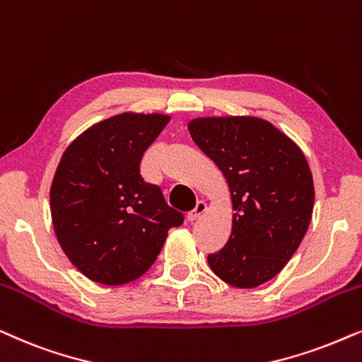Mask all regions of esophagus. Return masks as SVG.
Returning <instances> with one entry per match:
<instances>
[{
	"label": "esophagus",
	"mask_w": 362,
	"mask_h": 362,
	"mask_svg": "<svg viewBox=\"0 0 362 362\" xmlns=\"http://www.w3.org/2000/svg\"><path fill=\"white\" fill-rule=\"evenodd\" d=\"M206 209H208V201L199 199L198 203H196L194 209L187 213V221H196V219L201 218V216L206 213Z\"/></svg>",
	"instance_id": "obj_1"
}]
</instances>
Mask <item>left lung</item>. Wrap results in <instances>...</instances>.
Wrapping results in <instances>:
<instances>
[{
	"label": "left lung",
	"instance_id": "8db88e82",
	"mask_svg": "<svg viewBox=\"0 0 362 362\" xmlns=\"http://www.w3.org/2000/svg\"><path fill=\"white\" fill-rule=\"evenodd\" d=\"M191 138L228 181L233 229L209 267L234 288H256L288 264L311 223L314 182L289 136L256 116H208L187 123Z\"/></svg>",
	"mask_w": 362,
	"mask_h": 362
}]
</instances>
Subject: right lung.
I'll use <instances>...</instances> for the list:
<instances>
[{
  "label": "right lung",
  "mask_w": 362,
  "mask_h": 362,
  "mask_svg": "<svg viewBox=\"0 0 362 362\" xmlns=\"http://www.w3.org/2000/svg\"><path fill=\"white\" fill-rule=\"evenodd\" d=\"M171 116L121 112L93 124L61 156L51 219L68 259L88 279L121 286L143 276L185 216L139 175L141 158Z\"/></svg>",
  "instance_id": "add662e5"
}]
</instances>
